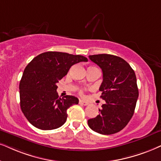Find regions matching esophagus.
<instances>
[{"instance_id": "obj_1", "label": "esophagus", "mask_w": 161, "mask_h": 161, "mask_svg": "<svg viewBox=\"0 0 161 161\" xmlns=\"http://www.w3.org/2000/svg\"><path fill=\"white\" fill-rule=\"evenodd\" d=\"M79 104L80 105H88V103H87V102H85V101H83V100H79Z\"/></svg>"}]
</instances>
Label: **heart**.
Returning <instances> with one entry per match:
<instances>
[{"instance_id":"b5f03b06","label":"heart","mask_w":161,"mask_h":161,"mask_svg":"<svg viewBox=\"0 0 161 161\" xmlns=\"http://www.w3.org/2000/svg\"><path fill=\"white\" fill-rule=\"evenodd\" d=\"M79 93H80L81 94H82V93H83V90H80V91H79Z\"/></svg>"}]
</instances>
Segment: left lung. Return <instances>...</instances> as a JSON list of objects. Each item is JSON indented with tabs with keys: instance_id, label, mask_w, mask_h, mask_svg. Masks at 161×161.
I'll return each mask as SVG.
<instances>
[{
	"instance_id": "8db88e82",
	"label": "left lung",
	"mask_w": 161,
	"mask_h": 161,
	"mask_svg": "<svg viewBox=\"0 0 161 161\" xmlns=\"http://www.w3.org/2000/svg\"><path fill=\"white\" fill-rule=\"evenodd\" d=\"M89 58L103 70L99 91L105 103L99 109V114L87 123L97 133L112 135L123 129L135 112L139 95L135 73L119 56L98 54L89 56Z\"/></svg>"
}]
</instances>
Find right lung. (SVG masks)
Listing matches in <instances>:
<instances>
[{
  "mask_svg": "<svg viewBox=\"0 0 161 161\" xmlns=\"http://www.w3.org/2000/svg\"><path fill=\"white\" fill-rule=\"evenodd\" d=\"M81 62H87V58L80 55L49 51L39 54L27 64L19 85L20 105L32 125L52 130L65 123L67 110L78 104L79 99L74 96L58 97L56 84L71 66Z\"/></svg>",
  "mask_w": 161,
  "mask_h": 161,
  "instance_id": "add662e5",
  "label": "right lung"
}]
</instances>
